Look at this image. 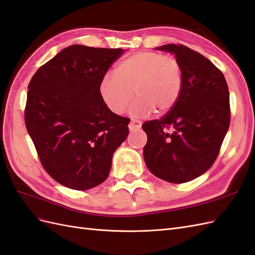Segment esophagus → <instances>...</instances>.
<instances>
[{"instance_id":"esophagus-1","label":"esophagus","mask_w":255,"mask_h":255,"mask_svg":"<svg viewBox=\"0 0 255 255\" xmlns=\"http://www.w3.org/2000/svg\"><path fill=\"white\" fill-rule=\"evenodd\" d=\"M129 129L131 130H138V129H140L141 128V122H139V121H135V120H131L130 121V123H129Z\"/></svg>"}]
</instances>
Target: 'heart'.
I'll return each instance as SVG.
<instances>
[{
  "label": "heart",
  "mask_w": 255,
  "mask_h": 255,
  "mask_svg": "<svg viewBox=\"0 0 255 255\" xmlns=\"http://www.w3.org/2000/svg\"><path fill=\"white\" fill-rule=\"evenodd\" d=\"M182 89V69L177 58L157 51H138L123 59L113 73L104 76L100 96L115 114L125 112L134 95L130 114H162L177 104Z\"/></svg>",
  "instance_id": "obj_1"
}]
</instances>
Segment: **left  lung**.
Returning <instances> with one entry per match:
<instances>
[{
    "label": "left lung",
    "mask_w": 255,
    "mask_h": 255,
    "mask_svg": "<svg viewBox=\"0 0 255 255\" xmlns=\"http://www.w3.org/2000/svg\"><path fill=\"white\" fill-rule=\"evenodd\" d=\"M157 49L174 54L180 62L182 89L167 114L143 123V156L157 178L185 183L204 174L218 157L231 123L230 91L223 73L197 51L181 44Z\"/></svg>",
    "instance_id": "obj_1"
}]
</instances>
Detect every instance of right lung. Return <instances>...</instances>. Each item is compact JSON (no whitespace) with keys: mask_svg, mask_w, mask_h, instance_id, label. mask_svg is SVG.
Here are the masks:
<instances>
[{"mask_svg":"<svg viewBox=\"0 0 255 255\" xmlns=\"http://www.w3.org/2000/svg\"><path fill=\"white\" fill-rule=\"evenodd\" d=\"M123 53L72 45L29 83L25 127L43 168L65 187L86 191L106 181L129 133L130 120L113 113L100 96L104 75Z\"/></svg>","mask_w":255,"mask_h":255,"instance_id":"obj_1","label":"right lung"}]
</instances>
